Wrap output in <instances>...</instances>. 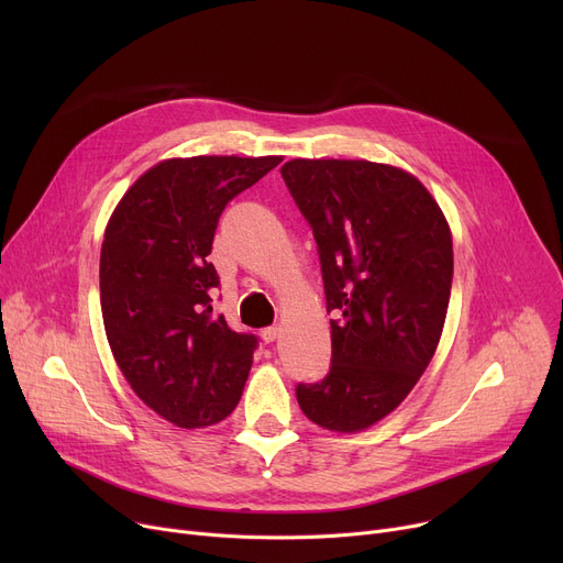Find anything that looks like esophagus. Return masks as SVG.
Returning a JSON list of instances; mask_svg holds the SVG:
<instances>
[{"label": "esophagus", "mask_w": 563, "mask_h": 563, "mask_svg": "<svg viewBox=\"0 0 563 563\" xmlns=\"http://www.w3.org/2000/svg\"><path fill=\"white\" fill-rule=\"evenodd\" d=\"M260 335H262V340L266 344H272V342H276L280 338V327H266V329H262Z\"/></svg>", "instance_id": "34e87169"}]
</instances>
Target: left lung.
Listing matches in <instances>:
<instances>
[{
	"label": "left lung",
	"instance_id": "1",
	"mask_svg": "<svg viewBox=\"0 0 563 563\" xmlns=\"http://www.w3.org/2000/svg\"><path fill=\"white\" fill-rule=\"evenodd\" d=\"M312 225L331 321V372L297 388L306 418L358 433L416 388L445 327L454 249L416 175L367 159H291L280 168Z\"/></svg>",
	"mask_w": 563,
	"mask_h": 563
}]
</instances>
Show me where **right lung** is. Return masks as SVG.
Wrapping results in <instances>:
<instances>
[{
	"label": "right lung",
	"mask_w": 563,
	"mask_h": 563,
	"mask_svg": "<svg viewBox=\"0 0 563 563\" xmlns=\"http://www.w3.org/2000/svg\"><path fill=\"white\" fill-rule=\"evenodd\" d=\"M280 155L173 157L118 200L100 251L104 333L130 388L180 429L225 420L240 404L255 338L212 312L219 276L207 255L228 200Z\"/></svg>",
	"instance_id": "1"
}]
</instances>
